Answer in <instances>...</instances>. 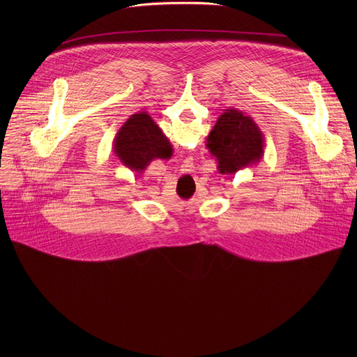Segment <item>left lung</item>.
I'll return each instance as SVG.
<instances>
[{
    "label": "left lung",
    "mask_w": 357,
    "mask_h": 357,
    "mask_svg": "<svg viewBox=\"0 0 357 357\" xmlns=\"http://www.w3.org/2000/svg\"><path fill=\"white\" fill-rule=\"evenodd\" d=\"M205 146L221 175H236L260 162L265 153V136L250 116L227 108L217 119Z\"/></svg>",
    "instance_id": "left-lung-1"
}]
</instances>
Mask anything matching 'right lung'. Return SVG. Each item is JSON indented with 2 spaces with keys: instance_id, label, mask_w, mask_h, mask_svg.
I'll return each instance as SVG.
<instances>
[{
  "instance_id": "right-lung-1",
  "label": "right lung",
  "mask_w": 357,
  "mask_h": 357,
  "mask_svg": "<svg viewBox=\"0 0 357 357\" xmlns=\"http://www.w3.org/2000/svg\"><path fill=\"white\" fill-rule=\"evenodd\" d=\"M116 156L133 172H144L155 159H169L174 147L146 111L130 116L112 142Z\"/></svg>"
}]
</instances>
